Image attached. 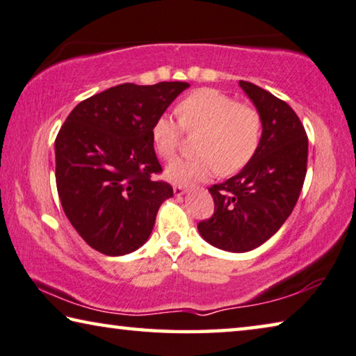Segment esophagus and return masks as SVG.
<instances>
[{"instance_id":"esophagus-1","label":"esophagus","mask_w":356,"mask_h":356,"mask_svg":"<svg viewBox=\"0 0 356 356\" xmlns=\"http://www.w3.org/2000/svg\"><path fill=\"white\" fill-rule=\"evenodd\" d=\"M186 192H188V189L183 188V186H175V188H173V194L177 195V197H181V195H184Z\"/></svg>"}]
</instances>
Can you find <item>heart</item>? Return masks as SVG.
Here are the masks:
<instances>
[{
	"label": "heart",
	"instance_id": "1",
	"mask_svg": "<svg viewBox=\"0 0 356 356\" xmlns=\"http://www.w3.org/2000/svg\"><path fill=\"white\" fill-rule=\"evenodd\" d=\"M177 120L161 115L151 126V140L162 157L173 156L181 137V126L188 131L202 129L197 142L200 156L178 157L168 162L165 178L173 184H191L240 172L252 159L260 143L261 118L248 104L214 88H200L178 104Z\"/></svg>",
	"mask_w": 356,
	"mask_h": 356
}]
</instances>
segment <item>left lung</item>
Instances as JSON below:
<instances>
[{"instance_id": "obj_1", "label": "left lung", "mask_w": 356, "mask_h": 356, "mask_svg": "<svg viewBox=\"0 0 356 356\" xmlns=\"http://www.w3.org/2000/svg\"><path fill=\"white\" fill-rule=\"evenodd\" d=\"M261 118V137L240 173L209 188L211 219L197 225L200 236L227 252H248L281 229L298 202L306 178L307 136L296 113L260 86L240 80Z\"/></svg>"}]
</instances>
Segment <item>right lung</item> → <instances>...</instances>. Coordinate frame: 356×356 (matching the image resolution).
I'll use <instances>...</instances> for the list:
<instances>
[{
    "label": "right lung",
    "mask_w": 356,
    "mask_h": 356,
    "mask_svg": "<svg viewBox=\"0 0 356 356\" xmlns=\"http://www.w3.org/2000/svg\"><path fill=\"white\" fill-rule=\"evenodd\" d=\"M186 81L123 83L81 101L55 140L56 189L69 222L92 249L110 257L142 248L153 232L170 184L162 172L151 126Z\"/></svg>",
    "instance_id": "add662e5"
}]
</instances>
